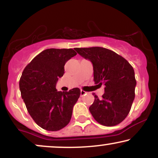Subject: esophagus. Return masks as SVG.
Listing matches in <instances>:
<instances>
[{"label": "esophagus", "mask_w": 158, "mask_h": 158, "mask_svg": "<svg viewBox=\"0 0 158 158\" xmlns=\"http://www.w3.org/2000/svg\"><path fill=\"white\" fill-rule=\"evenodd\" d=\"M86 94H87V92L85 91V90H81L80 91V96H81V97H83V96H85Z\"/></svg>", "instance_id": "1"}]
</instances>
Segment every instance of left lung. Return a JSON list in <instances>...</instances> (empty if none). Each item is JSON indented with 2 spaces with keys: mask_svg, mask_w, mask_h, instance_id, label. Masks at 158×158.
Wrapping results in <instances>:
<instances>
[{
  "mask_svg": "<svg viewBox=\"0 0 158 158\" xmlns=\"http://www.w3.org/2000/svg\"><path fill=\"white\" fill-rule=\"evenodd\" d=\"M92 62L96 85H104L102 99L94 96L89 110L95 120L106 126L118 125L126 119L135 97V70L128 61L108 49L93 47L74 48Z\"/></svg>",
  "mask_w": 158,
  "mask_h": 158,
  "instance_id": "8db88e82",
  "label": "left lung"
}]
</instances>
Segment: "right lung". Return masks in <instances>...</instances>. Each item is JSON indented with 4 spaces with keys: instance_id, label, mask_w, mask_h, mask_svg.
I'll return each instance as SVG.
<instances>
[{
    "instance_id": "right-lung-1",
    "label": "right lung",
    "mask_w": 158,
    "mask_h": 158,
    "mask_svg": "<svg viewBox=\"0 0 158 158\" xmlns=\"http://www.w3.org/2000/svg\"><path fill=\"white\" fill-rule=\"evenodd\" d=\"M77 55L73 49H47L23 70L19 81L21 97L36 124L45 130L59 131L70 123L80 90L58 91L56 85L64 73V64Z\"/></svg>"
}]
</instances>
